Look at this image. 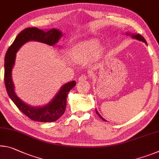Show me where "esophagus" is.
Returning a JSON list of instances; mask_svg holds the SVG:
<instances>
[{
  "label": "esophagus",
  "instance_id": "esophagus-1",
  "mask_svg": "<svg viewBox=\"0 0 159 159\" xmlns=\"http://www.w3.org/2000/svg\"><path fill=\"white\" fill-rule=\"evenodd\" d=\"M87 79H88L87 75H82L81 76H80V77L79 78V81H84V80H87Z\"/></svg>",
  "mask_w": 159,
  "mask_h": 159
}]
</instances>
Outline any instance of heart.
Here are the masks:
<instances>
[{
	"label": "heart",
	"instance_id": "heart-1",
	"mask_svg": "<svg viewBox=\"0 0 159 159\" xmlns=\"http://www.w3.org/2000/svg\"><path fill=\"white\" fill-rule=\"evenodd\" d=\"M100 41L97 38H91L79 42L69 50V55L73 60L78 62H84L95 54L99 57L104 52V47L100 46Z\"/></svg>",
	"mask_w": 159,
	"mask_h": 159
}]
</instances>
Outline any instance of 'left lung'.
<instances>
[{"instance_id": "1", "label": "left lung", "mask_w": 159, "mask_h": 159, "mask_svg": "<svg viewBox=\"0 0 159 159\" xmlns=\"http://www.w3.org/2000/svg\"><path fill=\"white\" fill-rule=\"evenodd\" d=\"M127 35H130L131 37H132L133 39H137V40H139V41H141V42H144V43L146 44H147V42H146V40H145V39L143 38V37L142 36V35H140V34H130V33H129V32H127ZM95 112L97 113V115L99 116V117L101 118V119L102 120H104V121H106L105 120L104 118H103L101 115H100L99 113H98V112L97 111V110L95 109Z\"/></svg>"}]
</instances>
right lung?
<instances>
[{"label": "right lung", "instance_id": "right-lung-1", "mask_svg": "<svg viewBox=\"0 0 159 159\" xmlns=\"http://www.w3.org/2000/svg\"><path fill=\"white\" fill-rule=\"evenodd\" d=\"M61 37V32L57 29L44 31L37 27L26 28L16 37L5 57L4 81L7 95L23 114L34 121L41 122H54L61 117L66 110L68 93L75 85V81L72 80L63 85L48 104L42 107L30 106L20 99L15 93L12 80V70L16 61V53L22 45L29 41L40 42L53 46L59 42Z\"/></svg>", "mask_w": 159, "mask_h": 159}]
</instances>
